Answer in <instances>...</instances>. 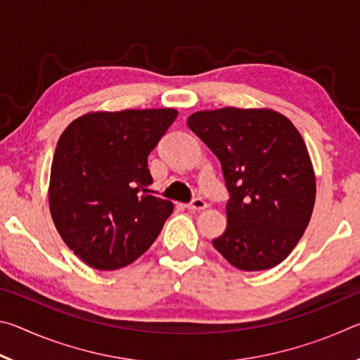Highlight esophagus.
Here are the masks:
<instances>
[{
	"label": "esophagus",
	"instance_id": "1",
	"mask_svg": "<svg viewBox=\"0 0 360 360\" xmlns=\"http://www.w3.org/2000/svg\"><path fill=\"white\" fill-rule=\"evenodd\" d=\"M186 208L191 210V211H202V210H205V208H208V203H206L203 198L197 197V198H193L191 203H187Z\"/></svg>",
	"mask_w": 360,
	"mask_h": 360
}]
</instances>
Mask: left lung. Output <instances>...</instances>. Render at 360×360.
<instances>
[{
  "instance_id": "8db88e82",
  "label": "left lung",
  "mask_w": 360,
  "mask_h": 360,
  "mask_svg": "<svg viewBox=\"0 0 360 360\" xmlns=\"http://www.w3.org/2000/svg\"><path fill=\"white\" fill-rule=\"evenodd\" d=\"M187 125L219 158L230 195L227 229L212 246L245 271L281 264L308 227L316 198L300 133L271 109L198 111Z\"/></svg>"
}]
</instances>
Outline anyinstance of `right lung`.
Segmentation results:
<instances>
[{
	"mask_svg": "<svg viewBox=\"0 0 360 360\" xmlns=\"http://www.w3.org/2000/svg\"><path fill=\"white\" fill-rule=\"evenodd\" d=\"M176 109L90 112L66 127L51 168L49 206L60 236L96 270H117L150 248L173 203L150 195L148 155Z\"/></svg>",
	"mask_w": 360,
	"mask_h": 360,
	"instance_id": "obj_1",
	"label": "right lung"
}]
</instances>
